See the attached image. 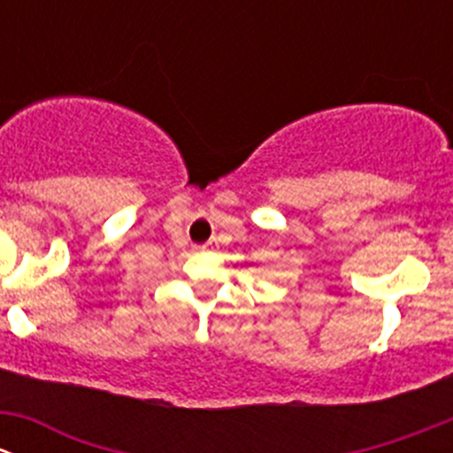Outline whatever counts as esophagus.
<instances>
[{
	"label": "esophagus",
	"mask_w": 453,
	"mask_h": 453,
	"mask_svg": "<svg viewBox=\"0 0 453 453\" xmlns=\"http://www.w3.org/2000/svg\"><path fill=\"white\" fill-rule=\"evenodd\" d=\"M212 245H214V241H208V243H205L203 248H212Z\"/></svg>",
	"instance_id": "obj_1"
}]
</instances>
